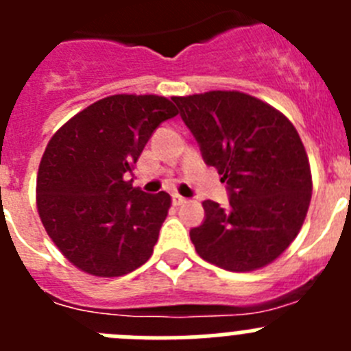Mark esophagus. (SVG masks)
Wrapping results in <instances>:
<instances>
[{
    "label": "esophagus",
    "instance_id": "1",
    "mask_svg": "<svg viewBox=\"0 0 351 351\" xmlns=\"http://www.w3.org/2000/svg\"><path fill=\"white\" fill-rule=\"evenodd\" d=\"M186 202H188V200H186L184 197H181V195H178V193L172 195V204H173V206H182V204H186Z\"/></svg>",
    "mask_w": 351,
    "mask_h": 351
}]
</instances>
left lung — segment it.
Masks as SVG:
<instances>
[{
    "label": "left lung",
    "mask_w": 351,
    "mask_h": 351,
    "mask_svg": "<svg viewBox=\"0 0 351 351\" xmlns=\"http://www.w3.org/2000/svg\"><path fill=\"white\" fill-rule=\"evenodd\" d=\"M172 100L230 198L228 207L204 200V223L190 230L195 250L232 272L267 265L297 237L311 200V170L299 133L274 107L244 93Z\"/></svg>",
    "instance_id": "obj_1"
}]
</instances>
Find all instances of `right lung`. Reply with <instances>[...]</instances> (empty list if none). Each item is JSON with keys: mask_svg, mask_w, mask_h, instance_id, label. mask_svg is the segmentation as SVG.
<instances>
[{"mask_svg": "<svg viewBox=\"0 0 351 351\" xmlns=\"http://www.w3.org/2000/svg\"><path fill=\"white\" fill-rule=\"evenodd\" d=\"M156 95H114L84 108L49 141L36 206L49 237L80 271L123 276L153 255L170 195L125 181L154 130L178 116Z\"/></svg>", "mask_w": 351, "mask_h": 351, "instance_id": "add662e5", "label": "right lung"}]
</instances>
